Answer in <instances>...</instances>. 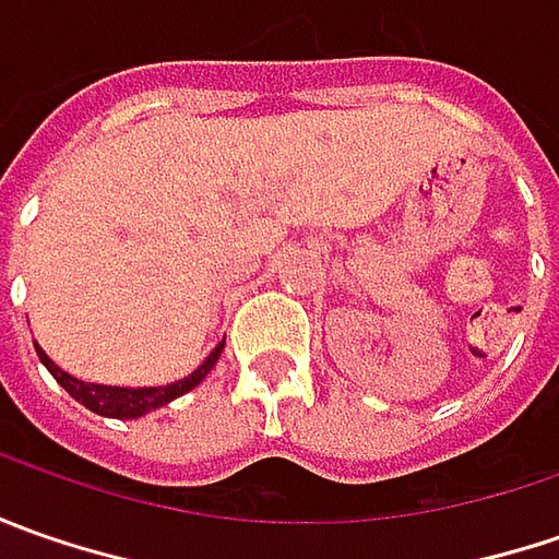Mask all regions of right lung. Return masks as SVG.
Wrapping results in <instances>:
<instances>
[{
  "instance_id": "add662e5",
  "label": "right lung",
  "mask_w": 559,
  "mask_h": 559,
  "mask_svg": "<svg viewBox=\"0 0 559 559\" xmlns=\"http://www.w3.org/2000/svg\"><path fill=\"white\" fill-rule=\"evenodd\" d=\"M36 345V342H33ZM224 352V342L211 352V355L204 357V364L199 370H192V373L180 379V382H170V385H152V389H120V385H96V382H83V379H76V376L64 373L58 364H55L52 357L46 355L39 345H36V355L39 360L46 364V370L55 376V382L68 392V395L80 401L83 407H90L93 414L98 417H115V419H136L142 414H148V411H158L164 404H170L174 397L186 395V392H192L199 382H202L204 376L211 373V367L217 364V357Z\"/></svg>"
}]
</instances>
